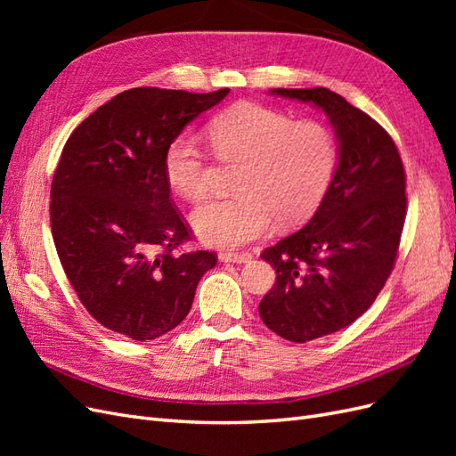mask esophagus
Masks as SVG:
<instances>
[{"instance_id": "esophagus-1", "label": "esophagus", "mask_w": 456, "mask_h": 456, "mask_svg": "<svg viewBox=\"0 0 456 456\" xmlns=\"http://www.w3.org/2000/svg\"><path fill=\"white\" fill-rule=\"evenodd\" d=\"M218 258L220 262H236V265H243V262L251 260V255L249 253H220Z\"/></svg>"}]
</instances>
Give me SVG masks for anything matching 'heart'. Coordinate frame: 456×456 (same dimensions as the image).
<instances>
[{
  "label": "heart",
  "instance_id": "1",
  "mask_svg": "<svg viewBox=\"0 0 456 456\" xmlns=\"http://www.w3.org/2000/svg\"><path fill=\"white\" fill-rule=\"evenodd\" d=\"M207 134L220 159L243 165L238 196L205 201L190 216L205 245L236 249L260 238L273 218L283 226L305 223L333 184L338 144L320 121H295L278 108L245 101L216 114ZM163 175L188 201L207 196L209 161L194 134H178L167 144Z\"/></svg>",
  "mask_w": 456,
  "mask_h": 456
}]
</instances>
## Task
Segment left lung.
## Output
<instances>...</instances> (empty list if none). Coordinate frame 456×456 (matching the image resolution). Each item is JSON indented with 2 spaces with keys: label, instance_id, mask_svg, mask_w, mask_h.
<instances>
[{
  "label": "left lung",
  "instance_id": "left-lung-1",
  "mask_svg": "<svg viewBox=\"0 0 456 456\" xmlns=\"http://www.w3.org/2000/svg\"><path fill=\"white\" fill-rule=\"evenodd\" d=\"M322 108L338 141V167L308 224L262 251L275 283L262 322L291 342L348 327L375 302L395 265L405 224V169L392 136L325 87L272 89Z\"/></svg>",
  "mask_w": 456,
  "mask_h": 456
}]
</instances>
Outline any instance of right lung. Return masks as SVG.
<instances>
[{
    "mask_svg": "<svg viewBox=\"0 0 456 456\" xmlns=\"http://www.w3.org/2000/svg\"><path fill=\"white\" fill-rule=\"evenodd\" d=\"M230 89L136 87L79 123L51 184V232L66 278L96 322L133 340L169 333L188 315L209 251L191 238L163 175L167 144Z\"/></svg>",
    "mask_w": 456,
    "mask_h": 456,
    "instance_id": "right-lung-1",
    "label": "right lung"
}]
</instances>
